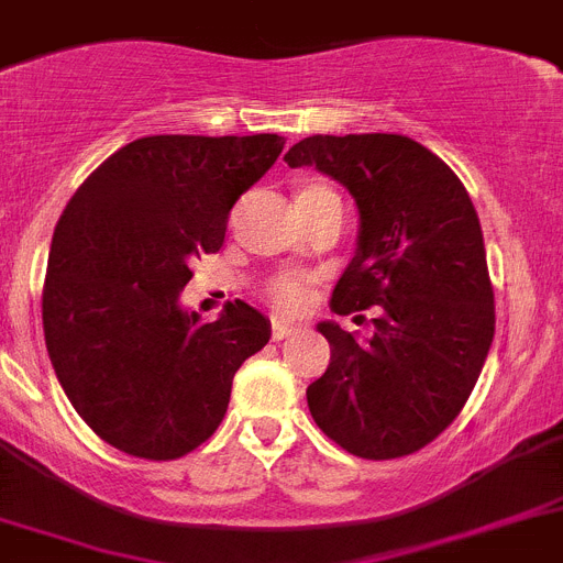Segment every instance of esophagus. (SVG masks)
Wrapping results in <instances>:
<instances>
[{"label": "esophagus", "instance_id": "34e87169", "mask_svg": "<svg viewBox=\"0 0 563 563\" xmlns=\"http://www.w3.org/2000/svg\"><path fill=\"white\" fill-rule=\"evenodd\" d=\"M297 331H300L297 322H288L283 320V317H275V320H272V336H275V340H286V336L297 334Z\"/></svg>", "mask_w": 563, "mask_h": 563}]
</instances>
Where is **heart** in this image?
I'll use <instances>...</instances> for the list:
<instances>
[{
    "label": "heart",
    "instance_id": "1",
    "mask_svg": "<svg viewBox=\"0 0 563 563\" xmlns=\"http://www.w3.org/2000/svg\"><path fill=\"white\" fill-rule=\"evenodd\" d=\"M320 189H325V187H322V184H309V187L302 189L300 195L320 192ZM266 297L275 302L277 309H283V311L302 309V306H306V300H309V277L291 275V272L275 275L272 280L266 283Z\"/></svg>",
    "mask_w": 563,
    "mask_h": 563
}]
</instances>
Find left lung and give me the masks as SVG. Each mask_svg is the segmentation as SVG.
<instances>
[{"label": "left lung", "mask_w": 563, "mask_h": 563, "mask_svg": "<svg viewBox=\"0 0 563 563\" xmlns=\"http://www.w3.org/2000/svg\"><path fill=\"white\" fill-rule=\"evenodd\" d=\"M288 166H317L354 195L356 252L331 295L334 314L376 306L374 336L320 322L331 345L306 399L342 451L417 453L464 408L496 331L473 200L451 166L408 135H311Z\"/></svg>", "instance_id": "left-lung-1"}]
</instances>
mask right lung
Returning a JSON list of instances; mask_svg holds the SVG:
<instances>
[{"label":"right lung","instance_id":"1","mask_svg":"<svg viewBox=\"0 0 563 563\" xmlns=\"http://www.w3.org/2000/svg\"><path fill=\"white\" fill-rule=\"evenodd\" d=\"M280 135H146L67 200L42 322L53 371L107 444L169 462L212 437L232 379L272 336L249 302L218 320L180 309L189 263L223 246L229 212L268 173Z\"/></svg>","mask_w":563,"mask_h":563}]
</instances>
